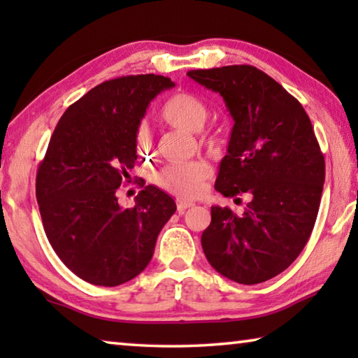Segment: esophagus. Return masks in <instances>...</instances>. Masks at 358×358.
I'll return each instance as SVG.
<instances>
[{
  "mask_svg": "<svg viewBox=\"0 0 358 358\" xmlns=\"http://www.w3.org/2000/svg\"><path fill=\"white\" fill-rule=\"evenodd\" d=\"M194 207V202L191 201H185V199H177V208L180 213H183V211H186L187 208Z\"/></svg>",
  "mask_w": 358,
  "mask_h": 358,
  "instance_id": "esophagus-1",
  "label": "esophagus"
}]
</instances>
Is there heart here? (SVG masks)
Wrapping results in <instances>:
<instances>
[{"label": "heart", "mask_w": 358, "mask_h": 358, "mask_svg": "<svg viewBox=\"0 0 358 358\" xmlns=\"http://www.w3.org/2000/svg\"><path fill=\"white\" fill-rule=\"evenodd\" d=\"M161 118L166 124L175 129L187 132H199L208 118V108L205 102L197 96L189 93H178L172 96L161 108ZM148 134L145 129L138 131L137 147L143 153H148L147 147ZM213 143L211 138H205ZM211 167L205 161L196 159L183 164H171L162 167L155 175V183L178 197L192 199L201 196L211 178Z\"/></svg>", "instance_id": "1"}]
</instances>
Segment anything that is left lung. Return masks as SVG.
Returning a JSON list of instances; mask_svg holds the SVG:
<instances>
[{
	"instance_id": "8db88e82",
	"label": "left lung",
	"mask_w": 358,
	"mask_h": 358,
	"mask_svg": "<svg viewBox=\"0 0 358 358\" xmlns=\"http://www.w3.org/2000/svg\"><path fill=\"white\" fill-rule=\"evenodd\" d=\"M187 76L220 93L234 118L215 189L224 197L250 196L243 215L211 207L202 234L205 257L235 282L271 280L300 256L317 217L325 161L311 120L292 94L254 66Z\"/></svg>"
}]
</instances>
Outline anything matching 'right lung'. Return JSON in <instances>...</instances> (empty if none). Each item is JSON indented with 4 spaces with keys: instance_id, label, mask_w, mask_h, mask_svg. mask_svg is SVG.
<instances>
[{
    "instance_id": "obj_1",
    "label": "right lung",
    "mask_w": 358,
    "mask_h": 358,
    "mask_svg": "<svg viewBox=\"0 0 358 358\" xmlns=\"http://www.w3.org/2000/svg\"><path fill=\"white\" fill-rule=\"evenodd\" d=\"M175 87L169 77L126 76L102 82L68 107L36 175V197L48 241L83 281L115 287L153 257L156 238L177 210L153 185L132 208L117 189L137 159V132L147 107Z\"/></svg>"
}]
</instances>
